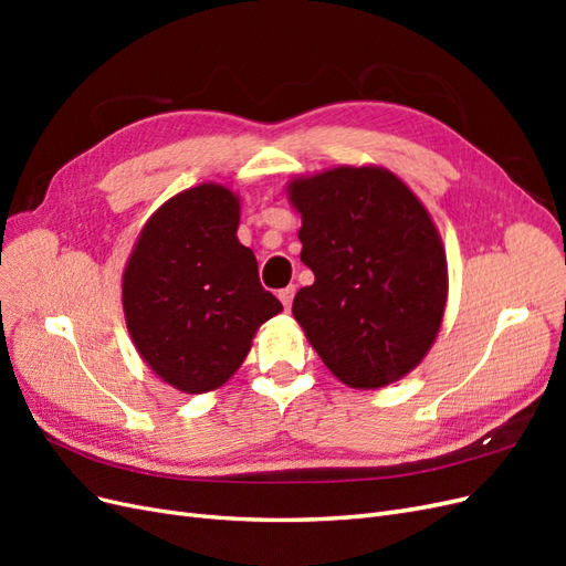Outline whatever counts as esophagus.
I'll return each instance as SVG.
<instances>
[{"instance_id": "obj_1", "label": "esophagus", "mask_w": 566, "mask_h": 566, "mask_svg": "<svg viewBox=\"0 0 566 566\" xmlns=\"http://www.w3.org/2000/svg\"><path fill=\"white\" fill-rule=\"evenodd\" d=\"M293 297H295V287H293V285H287V287L279 290V300L283 302L285 312H290V306H293Z\"/></svg>"}]
</instances>
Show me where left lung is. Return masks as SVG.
Instances as JSON below:
<instances>
[{
  "instance_id": "1",
  "label": "left lung",
  "mask_w": 566,
  "mask_h": 566,
  "mask_svg": "<svg viewBox=\"0 0 566 566\" xmlns=\"http://www.w3.org/2000/svg\"><path fill=\"white\" fill-rule=\"evenodd\" d=\"M314 283L295 321L339 382L380 389L430 352L449 297L447 250L420 198L385 167L339 165L287 181Z\"/></svg>"
}]
</instances>
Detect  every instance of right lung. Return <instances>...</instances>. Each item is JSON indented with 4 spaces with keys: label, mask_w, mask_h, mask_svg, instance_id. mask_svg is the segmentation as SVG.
Instances as JSON below:
<instances>
[{
    "label": "right lung",
    "mask_w": 566,
    "mask_h": 566,
    "mask_svg": "<svg viewBox=\"0 0 566 566\" xmlns=\"http://www.w3.org/2000/svg\"><path fill=\"white\" fill-rule=\"evenodd\" d=\"M241 198L205 181L163 202L123 273L127 331L167 385L205 394L241 368L262 323L283 304L262 287L254 252L238 241Z\"/></svg>",
    "instance_id": "obj_1"
}]
</instances>
